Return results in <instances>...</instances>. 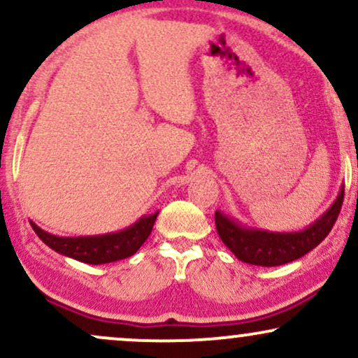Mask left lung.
<instances>
[{
  "mask_svg": "<svg viewBox=\"0 0 358 358\" xmlns=\"http://www.w3.org/2000/svg\"><path fill=\"white\" fill-rule=\"evenodd\" d=\"M345 187L342 185L334 203L322 215L301 231L276 232L268 229L250 227L236 217L215 212V227L222 242L232 250L239 261L254 266H281L296 261L313 250L328 236L343 203Z\"/></svg>",
  "mask_w": 358,
  "mask_h": 358,
  "instance_id": "1",
  "label": "left lung"
}]
</instances>
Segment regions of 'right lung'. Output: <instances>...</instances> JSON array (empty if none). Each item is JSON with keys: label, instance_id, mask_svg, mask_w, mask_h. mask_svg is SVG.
<instances>
[{"label": "right lung", "instance_id": "obj_1", "mask_svg": "<svg viewBox=\"0 0 358 358\" xmlns=\"http://www.w3.org/2000/svg\"><path fill=\"white\" fill-rule=\"evenodd\" d=\"M159 212L141 215L131 224L129 227L117 232L102 234V236H82V237H62L43 231L34 220H30L31 227L36 236L45 242V245L62 254L65 257H72L76 261L85 262V264H108L126 259L145 244L150 237L156 217Z\"/></svg>", "mask_w": 358, "mask_h": 358}]
</instances>
